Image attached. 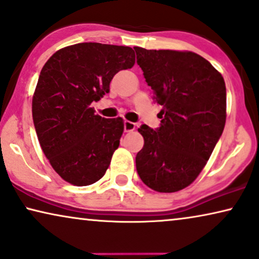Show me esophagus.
I'll list each match as a JSON object with an SVG mask.
<instances>
[{"label": "esophagus", "mask_w": 259, "mask_h": 259, "mask_svg": "<svg viewBox=\"0 0 259 259\" xmlns=\"http://www.w3.org/2000/svg\"><path fill=\"white\" fill-rule=\"evenodd\" d=\"M123 130H125V132H132V131L136 130V123L132 122V121H126L123 122Z\"/></svg>", "instance_id": "1"}]
</instances>
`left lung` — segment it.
I'll use <instances>...</instances> for the list:
<instances>
[{
  "mask_svg": "<svg viewBox=\"0 0 259 259\" xmlns=\"http://www.w3.org/2000/svg\"><path fill=\"white\" fill-rule=\"evenodd\" d=\"M161 123L138 128L144 147L136 157L145 185L171 193L192 184L212 154L226 120V88L222 74L192 52L134 47Z\"/></svg>",
  "mask_w": 259,
  "mask_h": 259,
  "instance_id": "1",
  "label": "left lung"
}]
</instances>
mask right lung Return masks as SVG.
<instances>
[{"label": "right lung", "mask_w": 259, "mask_h": 259, "mask_svg": "<svg viewBox=\"0 0 259 259\" xmlns=\"http://www.w3.org/2000/svg\"><path fill=\"white\" fill-rule=\"evenodd\" d=\"M134 62L131 47L84 42L60 49L45 63L31 105L35 131L52 167L72 185H91L107 171L123 121L97 115L91 105Z\"/></svg>", "instance_id": "right-lung-1"}]
</instances>
